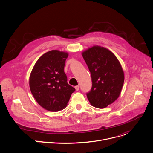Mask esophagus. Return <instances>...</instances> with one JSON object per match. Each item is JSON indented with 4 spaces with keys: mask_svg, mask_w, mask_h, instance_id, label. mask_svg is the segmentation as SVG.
<instances>
[{
    "mask_svg": "<svg viewBox=\"0 0 153 153\" xmlns=\"http://www.w3.org/2000/svg\"><path fill=\"white\" fill-rule=\"evenodd\" d=\"M74 88H75V89H76V91H78V90H79V85L75 86H74Z\"/></svg>",
    "mask_w": 153,
    "mask_h": 153,
    "instance_id": "1",
    "label": "esophagus"
}]
</instances>
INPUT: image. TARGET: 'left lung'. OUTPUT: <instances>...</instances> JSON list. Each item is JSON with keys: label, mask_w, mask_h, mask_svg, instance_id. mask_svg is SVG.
<instances>
[{"label": "left lung", "mask_w": 153, "mask_h": 153, "mask_svg": "<svg viewBox=\"0 0 153 153\" xmlns=\"http://www.w3.org/2000/svg\"><path fill=\"white\" fill-rule=\"evenodd\" d=\"M91 76L92 87L86 93L91 105L104 108L119 96L124 82V73L116 56L110 50L94 46L82 53Z\"/></svg>", "instance_id": "left-lung-1"}]
</instances>
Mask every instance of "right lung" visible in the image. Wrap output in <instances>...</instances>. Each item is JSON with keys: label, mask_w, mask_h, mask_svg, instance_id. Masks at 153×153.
<instances>
[{"label": "right lung", "mask_w": 153, "mask_h": 153, "mask_svg": "<svg viewBox=\"0 0 153 153\" xmlns=\"http://www.w3.org/2000/svg\"><path fill=\"white\" fill-rule=\"evenodd\" d=\"M68 54L51 50L36 62L30 76V88L37 102L45 110L56 112L66 107L75 88L67 82L64 72Z\"/></svg>", "instance_id": "right-lung-1"}]
</instances>
